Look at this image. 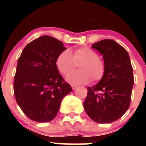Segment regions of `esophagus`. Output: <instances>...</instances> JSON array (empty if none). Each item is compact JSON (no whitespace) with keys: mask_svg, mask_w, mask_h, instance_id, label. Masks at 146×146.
Segmentation results:
<instances>
[{"mask_svg":"<svg viewBox=\"0 0 146 146\" xmlns=\"http://www.w3.org/2000/svg\"><path fill=\"white\" fill-rule=\"evenodd\" d=\"M71 87H72V88H73V90H75V88H76V87H77V85L71 84Z\"/></svg>","mask_w":146,"mask_h":146,"instance_id":"esophagus-1","label":"esophagus"}]
</instances>
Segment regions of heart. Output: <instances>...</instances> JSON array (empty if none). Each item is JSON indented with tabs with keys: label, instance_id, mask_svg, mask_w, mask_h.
<instances>
[{
	"label": "heart",
	"instance_id": "b5f03b06",
	"mask_svg": "<svg viewBox=\"0 0 146 146\" xmlns=\"http://www.w3.org/2000/svg\"><path fill=\"white\" fill-rule=\"evenodd\" d=\"M79 63L80 70L66 76V80L68 82L80 84L88 83L91 80L93 82H99L103 78L106 71L104 61L90 48H79L73 55L69 49H66L60 53L56 60L57 68L63 75L71 73Z\"/></svg>",
	"mask_w": 146,
	"mask_h": 146
}]
</instances>
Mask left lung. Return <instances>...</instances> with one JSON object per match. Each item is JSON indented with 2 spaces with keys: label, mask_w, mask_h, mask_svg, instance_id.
<instances>
[{
  "label": "left lung",
  "mask_w": 146,
  "mask_h": 146,
  "mask_svg": "<svg viewBox=\"0 0 146 146\" xmlns=\"http://www.w3.org/2000/svg\"><path fill=\"white\" fill-rule=\"evenodd\" d=\"M103 56L106 71L94 86L87 87L84 108L92 120L99 123L116 121L130 106L134 76L128 53L113 40L98 41L91 46Z\"/></svg>",
  "instance_id": "8db88e82"
}]
</instances>
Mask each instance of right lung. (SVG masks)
<instances>
[{
  "label": "right lung",
  "mask_w": 146,
  "mask_h": 146,
  "mask_svg": "<svg viewBox=\"0 0 146 146\" xmlns=\"http://www.w3.org/2000/svg\"><path fill=\"white\" fill-rule=\"evenodd\" d=\"M66 48L62 42L42 36L27 45L18 58L14 81L15 98L33 121H52L62 99L73 90L56 66L57 58Z\"/></svg>",
  "instance_id": "1"
}]
</instances>
